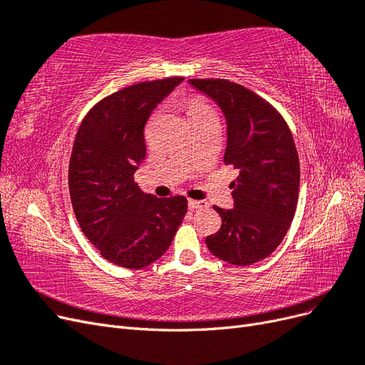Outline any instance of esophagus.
I'll return each instance as SVG.
<instances>
[{
    "mask_svg": "<svg viewBox=\"0 0 365 365\" xmlns=\"http://www.w3.org/2000/svg\"><path fill=\"white\" fill-rule=\"evenodd\" d=\"M208 202L207 201H197V200H189V208L190 210H197V208H207Z\"/></svg>",
    "mask_w": 365,
    "mask_h": 365,
    "instance_id": "1",
    "label": "esophagus"
}]
</instances>
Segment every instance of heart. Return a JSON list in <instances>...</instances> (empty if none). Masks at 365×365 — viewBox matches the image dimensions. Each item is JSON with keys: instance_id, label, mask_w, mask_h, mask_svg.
<instances>
[{"instance_id": "heart-1", "label": "heart", "mask_w": 365, "mask_h": 365, "mask_svg": "<svg viewBox=\"0 0 365 365\" xmlns=\"http://www.w3.org/2000/svg\"><path fill=\"white\" fill-rule=\"evenodd\" d=\"M185 111H187V115H189V120L204 117V115H215L213 108L208 105L205 98L200 96H193L185 102Z\"/></svg>"}]
</instances>
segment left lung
<instances>
[{"label": "left lung", "mask_w": 365, "mask_h": 365, "mask_svg": "<svg viewBox=\"0 0 365 365\" xmlns=\"http://www.w3.org/2000/svg\"><path fill=\"white\" fill-rule=\"evenodd\" d=\"M217 102L227 118L224 163L239 170L235 208H213L222 219L205 239L220 260L247 267L268 257L288 233L300 189V161L292 132L268 101L227 79H190Z\"/></svg>", "instance_id": "left-lung-1"}]
</instances>
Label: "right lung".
I'll use <instances>...</instances> for the list:
<instances>
[{"instance_id": "add662e5", "label": "right lung", "mask_w": 365, "mask_h": 365, "mask_svg": "<svg viewBox=\"0 0 365 365\" xmlns=\"http://www.w3.org/2000/svg\"><path fill=\"white\" fill-rule=\"evenodd\" d=\"M181 76L140 82L97 102L77 129L68 168L77 222L101 256L145 268L170 247L187 213L184 196L143 193L134 173L146 158L145 125Z\"/></svg>"}]
</instances>
